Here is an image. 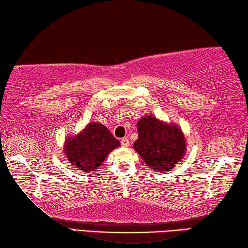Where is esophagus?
Returning <instances> with one entry per match:
<instances>
[{
  "label": "esophagus",
  "instance_id": "34e87169",
  "mask_svg": "<svg viewBox=\"0 0 248 248\" xmlns=\"http://www.w3.org/2000/svg\"><path fill=\"white\" fill-rule=\"evenodd\" d=\"M129 145H130V140L127 138L121 139V146H123V147H129Z\"/></svg>",
  "mask_w": 248,
  "mask_h": 248
}]
</instances>
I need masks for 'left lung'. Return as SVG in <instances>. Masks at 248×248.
<instances>
[{
    "mask_svg": "<svg viewBox=\"0 0 248 248\" xmlns=\"http://www.w3.org/2000/svg\"><path fill=\"white\" fill-rule=\"evenodd\" d=\"M139 139L133 148L155 172L172 170L186 154V140L181 129L154 116H144L138 123Z\"/></svg>",
    "mask_w": 248,
    "mask_h": 248,
    "instance_id": "obj_1",
    "label": "left lung"
}]
</instances>
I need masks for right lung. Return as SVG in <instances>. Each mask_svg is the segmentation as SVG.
<instances>
[{"label":"right lung","mask_w":248,"mask_h":248,"mask_svg":"<svg viewBox=\"0 0 248 248\" xmlns=\"http://www.w3.org/2000/svg\"><path fill=\"white\" fill-rule=\"evenodd\" d=\"M119 145L109 130L96 121L87 124L78 135L68 138L64 152L71 166L84 172H93Z\"/></svg>","instance_id":"obj_1"}]
</instances>
